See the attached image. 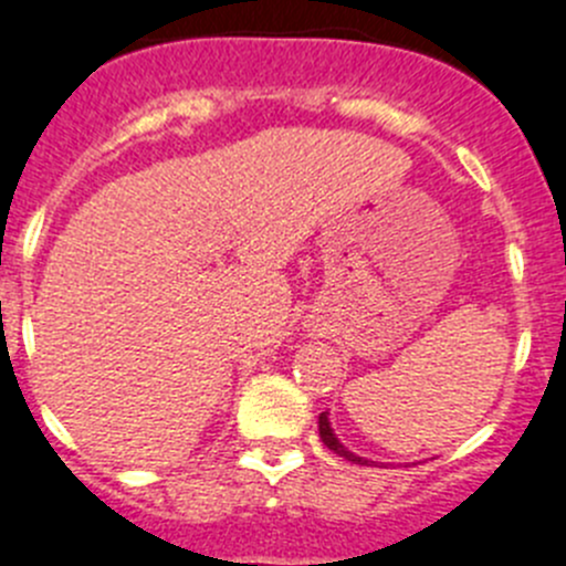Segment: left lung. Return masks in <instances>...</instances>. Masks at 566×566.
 I'll return each instance as SVG.
<instances>
[{
	"instance_id": "left-lung-1",
	"label": "left lung",
	"mask_w": 566,
	"mask_h": 566,
	"mask_svg": "<svg viewBox=\"0 0 566 566\" xmlns=\"http://www.w3.org/2000/svg\"><path fill=\"white\" fill-rule=\"evenodd\" d=\"M318 432H321V441H324L326 447H329V450L335 452V455L346 458V461H352V463H368L366 458H357L355 452H348L346 447H343V443L337 441L335 432H332V427H329V416H326V413L318 416Z\"/></svg>"
}]
</instances>
